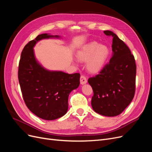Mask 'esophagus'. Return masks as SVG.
Listing matches in <instances>:
<instances>
[{
  "label": "esophagus",
  "instance_id": "esophagus-1",
  "mask_svg": "<svg viewBox=\"0 0 152 152\" xmlns=\"http://www.w3.org/2000/svg\"><path fill=\"white\" fill-rule=\"evenodd\" d=\"M80 84L82 85H84V84H86L87 82L86 77L84 75H81L80 76Z\"/></svg>",
  "mask_w": 152,
  "mask_h": 152
}]
</instances>
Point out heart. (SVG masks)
Listing matches in <instances>:
<instances>
[{
	"label": "heart",
	"instance_id": "b5f03b06",
	"mask_svg": "<svg viewBox=\"0 0 152 152\" xmlns=\"http://www.w3.org/2000/svg\"><path fill=\"white\" fill-rule=\"evenodd\" d=\"M110 54L108 46L96 42H91L84 45L77 53V58L81 62H87V68L92 73L102 70Z\"/></svg>",
	"mask_w": 152,
	"mask_h": 152
}]
</instances>
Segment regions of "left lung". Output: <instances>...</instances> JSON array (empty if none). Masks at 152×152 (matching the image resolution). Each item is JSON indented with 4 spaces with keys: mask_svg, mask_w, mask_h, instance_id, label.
<instances>
[{
    "mask_svg": "<svg viewBox=\"0 0 152 152\" xmlns=\"http://www.w3.org/2000/svg\"><path fill=\"white\" fill-rule=\"evenodd\" d=\"M112 36V57L99 74L88 79L94 94L91 105L102 115L115 117L130 104L135 94L136 65L129 48L112 31H104Z\"/></svg>",
    "mask_w": 152,
    "mask_h": 152,
    "instance_id": "8db88e82",
    "label": "left lung"
}]
</instances>
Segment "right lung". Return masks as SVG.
<instances>
[{"instance_id":"right-lung-1","label":"right lung","mask_w":152,"mask_h":152,"mask_svg":"<svg viewBox=\"0 0 152 152\" xmlns=\"http://www.w3.org/2000/svg\"><path fill=\"white\" fill-rule=\"evenodd\" d=\"M58 35H39L23 49L18 68V80L26 107L38 117L52 121L68 111V96L80 84L79 73L68 74L61 71H49L35 58L34 47L38 41Z\"/></svg>"}]
</instances>
